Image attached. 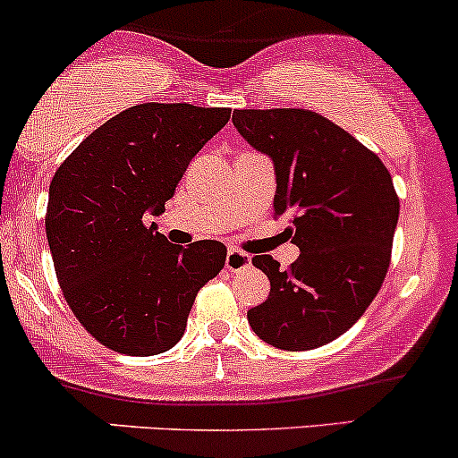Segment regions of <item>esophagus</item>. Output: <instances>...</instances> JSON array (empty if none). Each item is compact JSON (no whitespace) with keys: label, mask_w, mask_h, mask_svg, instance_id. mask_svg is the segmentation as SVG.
<instances>
[{"label":"esophagus","mask_w":458,"mask_h":458,"mask_svg":"<svg viewBox=\"0 0 458 458\" xmlns=\"http://www.w3.org/2000/svg\"><path fill=\"white\" fill-rule=\"evenodd\" d=\"M225 266H227V270H231V272H238V270L249 268V266H250V255L244 253V250L229 249L227 259H225Z\"/></svg>","instance_id":"34e87169"}]
</instances>
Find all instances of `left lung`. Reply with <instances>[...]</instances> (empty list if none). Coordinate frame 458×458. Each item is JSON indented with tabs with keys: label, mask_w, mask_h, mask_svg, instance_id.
<instances>
[{
	"label": "left lung",
	"mask_w": 458,
	"mask_h": 458,
	"mask_svg": "<svg viewBox=\"0 0 458 458\" xmlns=\"http://www.w3.org/2000/svg\"><path fill=\"white\" fill-rule=\"evenodd\" d=\"M233 125L275 162V218L301 249L285 270L255 255L270 294L249 325L281 351H313L346 333L381 290L400 201L374 151L327 116L301 107L235 110Z\"/></svg>",
	"instance_id": "1"
}]
</instances>
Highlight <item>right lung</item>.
<instances>
[{
	"instance_id": "1",
	"label": "right lung",
	"mask_w": 458,
	"mask_h": 458,
	"mask_svg": "<svg viewBox=\"0 0 458 458\" xmlns=\"http://www.w3.org/2000/svg\"><path fill=\"white\" fill-rule=\"evenodd\" d=\"M229 116V107L131 106L84 138L51 179L45 231L60 290L110 351L151 357L173 348L199 290L225 268L223 242L182 249L147 216L162 214Z\"/></svg>"
}]
</instances>
